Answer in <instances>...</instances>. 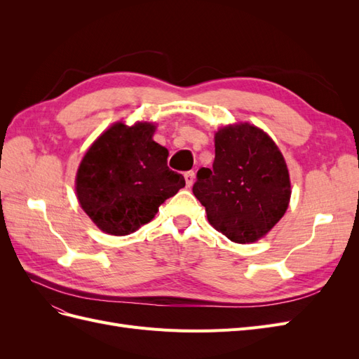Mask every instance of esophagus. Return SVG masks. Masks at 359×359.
Returning <instances> with one entry per match:
<instances>
[{
    "label": "esophagus",
    "mask_w": 359,
    "mask_h": 359,
    "mask_svg": "<svg viewBox=\"0 0 359 359\" xmlns=\"http://www.w3.org/2000/svg\"><path fill=\"white\" fill-rule=\"evenodd\" d=\"M184 178H186V186L190 189L193 186V182H194V172L193 170L186 172V173H184Z\"/></svg>",
    "instance_id": "obj_1"
}]
</instances>
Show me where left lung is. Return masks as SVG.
<instances>
[{"instance_id": "8db88e82", "label": "left lung", "mask_w": 359, "mask_h": 359, "mask_svg": "<svg viewBox=\"0 0 359 359\" xmlns=\"http://www.w3.org/2000/svg\"><path fill=\"white\" fill-rule=\"evenodd\" d=\"M193 193L217 231L233 243H253L285 215L289 172L265 132L250 124L229 126L215 133L212 168L198 170Z\"/></svg>"}]
</instances>
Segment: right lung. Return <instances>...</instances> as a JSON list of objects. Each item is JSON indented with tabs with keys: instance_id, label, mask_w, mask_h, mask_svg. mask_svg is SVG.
<instances>
[{
	"instance_id": "1",
	"label": "right lung",
	"mask_w": 359,
	"mask_h": 359,
	"mask_svg": "<svg viewBox=\"0 0 359 359\" xmlns=\"http://www.w3.org/2000/svg\"><path fill=\"white\" fill-rule=\"evenodd\" d=\"M154 126L114 124L85 154L76 175L83 211L111 235H128L151 222L158 206L186 186L168 168V149L153 140Z\"/></svg>"
}]
</instances>
